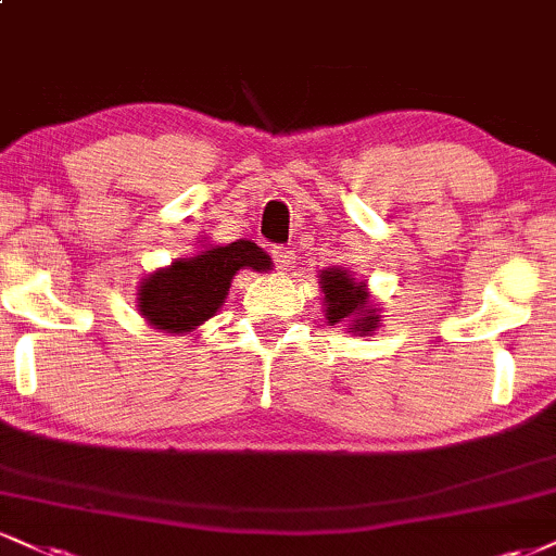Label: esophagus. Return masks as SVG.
<instances>
[{"mask_svg":"<svg viewBox=\"0 0 556 556\" xmlns=\"http://www.w3.org/2000/svg\"><path fill=\"white\" fill-rule=\"evenodd\" d=\"M271 258L277 261V264L285 269V266L292 264V258H295V253H292L290 249H285V245H274V249H271Z\"/></svg>","mask_w":556,"mask_h":556,"instance_id":"obj_1","label":"esophagus"}]
</instances>
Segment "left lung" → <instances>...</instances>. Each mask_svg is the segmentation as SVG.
I'll return each instance as SVG.
<instances>
[{"label":"left lung","instance_id":"obj_1","mask_svg":"<svg viewBox=\"0 0 556 556\" xmlns=\"http://www.w3.org/2000/svg\"><path fill=\"white\" fill-rule=\"evenodd\" d=\"M320 292L326 303V320L331 326L350 324L352 333L367 337L378 329L380 307L372 303L367 285L354 279V274L344 266L320 271Z\"/></svg>","mask_w":556,"mask_h":556}]
</instances>
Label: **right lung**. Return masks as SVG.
<instances>
[{
  "mask_svg": "<svg viewBox=\"0 0 556 556\" xmlns=\"http://www.w3.org/2000/svg\"><path fill=\"white\" fill-rule=\"evenodd\" d=\"M240 269H271L269 253L251 240H236L173 261L139 282L137 311L160 331L191 333L223 307Z\"/></svg>",
  "mask_w": 556,
  "mask_h": 556,
  "instance_id": "obj_1",
  "label": "right lung"
}]
</instances>
